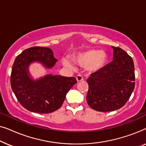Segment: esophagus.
Returning a JSON list of instances; mask_svg holds the SVG:
<instances>
[{
    "instance_id": "esophagus-1",
    "label": "esophagus",
    "mask_w": 146,
    "mask_h": 146,
    "mask_svg": "<svg viewBox=\"0 0 146 146\" xmlns=\"http://www.w3.org/2000/svg\"><path fill=\"white\" fill-rule=\"evenodd\" d=\"M76 78L77 82H80V81H82V80H83V77L81 75H78V76H76Z\"/></svg>"
}]
</instances>
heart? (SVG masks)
I'll use <instances>...</instances> for the list:
<instances>
[{"mask_svg":"<svg viewBox=\"0 0 146 146\" xmlns=\"http://www.w3.org/2000/svg\"><path fill=\"white\" fill-rule=\"evenodd\" d=\"M108 56L107 53L103 50H88L80 53L77 56L76 61L80 66L86 67L89 71L97 72L101 70L107 64ZM65 65L72 66L68 61L64 62Z\"/></svg>","mask_w":146,"mask_h":146,"instance_id":"obj_1","label":"heart"}]
</instances>
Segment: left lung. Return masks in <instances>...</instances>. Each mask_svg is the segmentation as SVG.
<instances>
[{
    "label": "left lung",
    "mask_w": 146,
    "mask_h": 146,
    "mask_svg": "<svg viewBox=\"0 0 146 146\" xmlns=\"http://www.w3.org/2000/svg\"><path fill=\"white\" fill-rule=\"evenodd\" d=\"M111 48L113 61L101 70L91 74L87 80L88 104L91 108L102 112L123 107L135 87L133 59L120 48Z\"/></svg>",
    "instance_id": "8db88e82"
}]
</instances>
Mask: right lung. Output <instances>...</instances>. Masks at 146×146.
Listing matches in <instances>:
<instances>
[{"label":"right lung","instance_id":"right-lung-1","mask_svg":"<svg viewBox=\"0 0 146 146\" xmlns=\"http://www.w3.org/2000/svg\"><path fill=\"white\" fill-rule=\"evenodd\" d=\"M57 61L51 49L40 46L26 49L16 58L12 68L11 88L20 104L29 111L48 113L57 110L77 82L74 77L52 74L34 80L29 74V66L33 62L51 68Z\"/></svg>","mask_w":146,"mask_h":146}]
</instances>
